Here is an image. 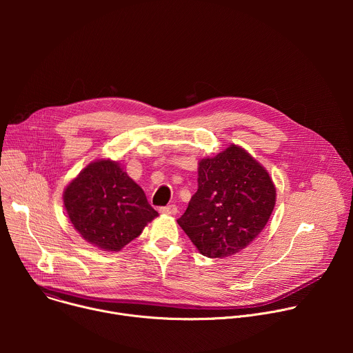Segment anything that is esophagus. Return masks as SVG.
<instances>
[{
    "label": "esophagus",
    "mask_w": 353,
    "mask_h": 353,
    "mask_svg": "<svg viewBox=\"0 0 353 353\" xmlns=\"http://www.w3.org/2000/svg\"><path fill=\"white\" fill-rule=\"evenodd\" d=\"M159 212L165 214V215H176L177 214V207L174 204L168 205V207H161Z\"/></svg>",
    "instance_id": "obj_1"
}]
</instances>
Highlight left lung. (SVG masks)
<instances>
[{
    "label": "left lung",
    "instance_id": "8db88e82",
    "mask_svg": "<svg viewBox=\"0 0 353 353\" xmlns=\"http://www.w3.org/2000/svg\"><path fill=\"white\" fill-rule=\"evenodd\" d=\"M276 191L268 172L230 145L198 166V190L177 223L210 259L239 253L265 228Z\"/></svg>",
    "mask_w": 353,
    "mask_h": 353
}]
</instances>
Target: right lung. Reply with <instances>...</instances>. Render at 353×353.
Instances as JSON below:
<instances>
[{
  "mask_svg": "<svg viewBox=\"0 0 353 353\" xmlns=\"http://www.w3.org/2000/svg\"><path fill=\"white\" fill-rule=\"evenodd\" d=\"M64 205L79 234L108 251L121 250L158 216L143 190L112 161L86 166L65 188Z\"/></svg>",
  "mask_w": 353,
  "mask_h": 353,
  "instance_id": "1",
  "label": "right lung"
}]
</instances>
